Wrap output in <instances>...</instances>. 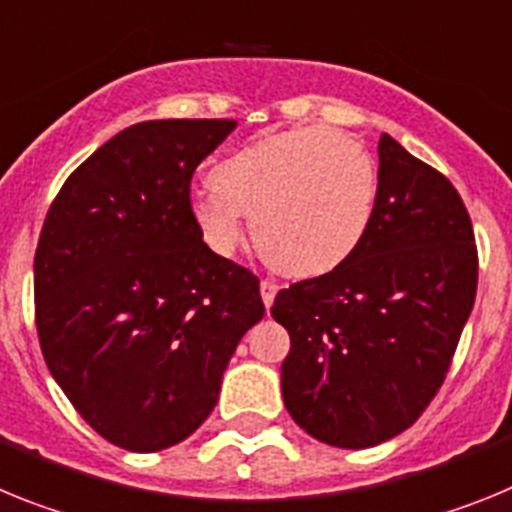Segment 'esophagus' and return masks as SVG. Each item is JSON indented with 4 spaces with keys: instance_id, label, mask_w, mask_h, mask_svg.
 <instances>
[{
    "instance_id": "esophagus-1",
    "label": "esophagus",
    "mask_w": 512,
    "mask_h": 512,
    "mask_svg": "<svg viewBox=\"0 0 512 512\" xmlns=\"http://www.w3.org/2000/svg\"><path fill=\"white\" fill-rule=\"evenodd\" d=\"M277 292H279V284L274 282V279H264V282H261V300H264L266 307H271Z\"/></svg>"
}]
</instances>
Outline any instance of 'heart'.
<instances>
[{"label": "heart", "instance_id": "heart-1", "mask_svg": "<svg viewBox=\"0 0 512 512\" xmlns=\"http://www.w3.org/2000/svg\"><path fill=\"white\" fill-rule=\"evenodd\" d=\"M212 189L189 202L202 241L233 256L251 233L266 261L289 277L328 274L361 246L377 210L372 153L323 125L266 135L230 153L210 174Z\"/></svg>", "mask_w": 512, "mask_h": 512}]
</instances>
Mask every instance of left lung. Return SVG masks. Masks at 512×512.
Wrapping results in <instances>:
<instances>
[{
    "instance_id": "8db88e82",
    "label": "left lung",
    "mask_w": 512,
    "mask_h": 512,
    "mask_svg": "<svg viewBox=\"0 0 512 512\" xmlns=\"http://www.w3.org/2000/svg\"><path fill=\"white\" fill-rule=\"evenodd\" d=\"M477 243L454 184L379 138L372 228L341 266L289 284L271 315L289 333L282 395L312 438L369 449L431 405L477 295Z\"/></svg>"
}]
</instances>
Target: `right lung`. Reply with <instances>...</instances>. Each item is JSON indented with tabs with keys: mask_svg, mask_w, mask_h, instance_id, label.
Instances as JSON below:
<instances>
[{
	"mask_svg": "<svg viewBox=\"0 0 512 512\" xmlns=\"http://www.w3.org/2000/svg\"><path fill=\"white\" fill-rule=\"evenodd\" d=\"M235 120L130 125L63 182L35 248V328L76 413L120 449L192 436L235 346L264 318L259 277L212 253L194 169Z\"/></svg>",
	"mask_w": 512,
	"mask_h": 512,
	"instance_id": "obj_1",
	"label": "right lung"
}]
</instances>
